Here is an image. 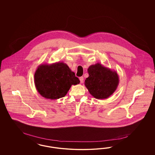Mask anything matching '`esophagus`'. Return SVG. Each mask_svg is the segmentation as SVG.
<instances>
[{"label": "esophagus", "instance_id": "34e87169", "mask_svg": "<svg viewBox=\"0 0 155 155\" xmlns=\"http://www.w3.org/2000/svg\"><path fill=\"white\" fill-rule=\"evenodd\" d=\"M84 78L83 77H80V80L81 83H83V82H84Z\"/></svg>", "mask_w": 155, "mask_h": 155}]
</instances>
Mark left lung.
<instances>
[{
    "mask_svg": "<svg viewBox=\"0 0 155 155\" xmlns=\"http://www.w3.org/2000/svg\"><path fill=\"white\" fill-rule=\"evenodd\" d=\"M87 72L89 75L86 78L84 85L95 98H107L117 89L119 78L116 71L97 63L90 66Z\"/></svg>",
    "mask_w": 155,
    "mask_h": 155,
    "instance_id": "left-lung-1",
    "label": "left lung"
}]
</instances>
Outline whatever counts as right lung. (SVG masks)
I'll return each instance as SVG.
<instances>
[{"label":"right lung","instance_id":"obj_1","mask_svg":"<svg viewBox=\"0 0 155 155\" xmlns=\"http://www.w3.org/2000/svg\"><path fill=\"white\" fill-rule=\"evenodd\" d=\"M34 81L38 93L49 99L65 97L71 85L80 82L75 73L63 62L38 66L35 73Z\"/></svg>","mask_w":155,"mask_h":155}]
</instances>
